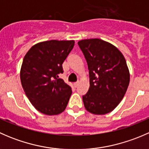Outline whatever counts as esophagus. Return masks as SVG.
<instances>
[{
    "label": "esophagus",
    "mask_w": 149,
    "mask_h": 149,
    "mask_svg": "<svg viewBox=\"0 0 149 149\" xmlns=\"http://www.w3.org/2000/svg\"><path fill=\"white\" fill-rule=\"evenodd\" d=\"M79 82H76V83H74L73 84V86H74V87H77L78 86H79Z\"/></svg>",
    "instance_id": "1"
}]
</instances>
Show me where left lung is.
Wrapping results in <instances>:
<instances>
[{
    "instance_id": "obj_1",
    "label": "left lung",
    "mask_w": 149,
    "mask_h": 149,
    "mask_svg": "<svg viewBox=\"0 0 149 149\" xmlns=\"http://www.w3.org/2000/svg\"><path fill=\"white\" fill-rule=\"evenodd\" d=\"M89 70V88L83 96L84 107L94 115L112 112L122 101L130 82V73L122 52L100 39L78 42Z\"/></svg>"
}]
</instances>
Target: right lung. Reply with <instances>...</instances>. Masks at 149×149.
Returning a JSON list of instances; mask_svg holds the SVG:
<instances>
[{
    "mask_svg": "<svg viewBox=\"0 0 149 149\" xmlns=\"http://www.w3.org/2000/svg\"><path fill=\"white\" fill-rule=\"evenodd\" d=\"M74 40H49L34 45L22 62L20 79L31 104L41 113L63 112L72 94L70 86L59 79L62 64L74 46Z\"/></svg>",
    "mask_w": 149,
    "mask_h": 149,
    "instance_id": "right-lung-1",
    "label": "right lung"
}]
</instances>
